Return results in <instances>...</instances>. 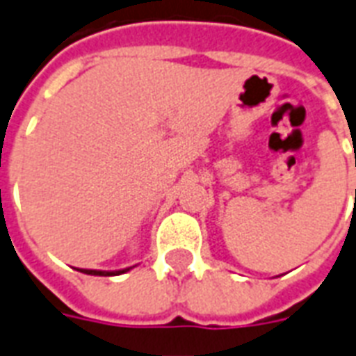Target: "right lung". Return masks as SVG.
Here are the masks:
<instances>
[{
	"label": "right lung",
	"instance_id": "obj_1",
	"mask_svg": "<svg viewBox=\"0 0 356 356\" xmlns=\"http://www.w3.org/2000/svg\"><path fill=\"white\" fill-rule=\"evenodd\" d=\"M127 270L131 268H122V270H90V268H80V272L84 274H90V276H120V274H125Z\"/></svg>",
	"mask_w": 356,
	"mask_h": 356
}]
</instances>
